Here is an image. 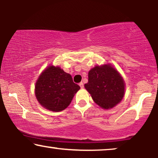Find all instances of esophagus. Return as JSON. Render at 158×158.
<instances>
[{
    "label": "esophagus",
    "instance_id": "34e87169",
    "mask_svg": "<svg viewBox=\"0 0 158 158\" xmlns=\"http://www.w3.org/2000/svg\"><path fill=\"white\" fill-rule=\"evenodd\" d=\"M79 85L81 86V88H83L84 87V84H83V83H82V82H81V83H79Z\"/></svg>",
    "mask_w": 158,
    "mask_h": 158
}]
</instances>
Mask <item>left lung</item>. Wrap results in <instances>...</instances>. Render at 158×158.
I'll return each instance as SVG.
<instances>
[{
  "mask_svg": "<svg viewBox=\"0 0 158 158\" xmlns=\"http://www.w3.org/2000/svg\"><path fill=\"white\" fill-rule=\"evenodd\" d=\"M85 89L94 102L106 109H111L124 95V81L117 70L110 64L96 66L88 73Z\"/></svg>",
  "mask_w": 158,
  "mask_h": 158,
  "instance_id": "left-lung-1",
  "label": "left lung"
}]
</instances>
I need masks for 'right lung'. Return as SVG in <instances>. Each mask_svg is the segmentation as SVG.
I'll return each instance as SVG.
<instances>
[{"instance_id":"obj_1","label":"right lung","mask_w":158,"mask_h":158,"mask_svg":"<svg viewBox=\"0 0 158 158\" xmlns=\"http://www.w3.org/2000/svg\"><path fill=\"white\" fill-rule=\"evenodd\" d=\"M80 88L70 74L59 67L49 66L36 81L35 95L39 103L45 109L61 111L70 105Z\"/></svg>"}]
</instances>
